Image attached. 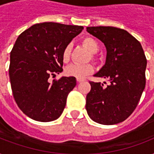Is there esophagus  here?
Returning <instances> with one entry per match:
<instances>
[{"mask_svg": "<svg viewBox=\"0 0 154 154\" xmlns=\"http://www.w3.org/2000/svg\"><path fill=\"white\" fill-rule=\"evenodd\" d=\"M83 81H84V79H79V78H77V82H83Z\"/></svg>", "mask_w": 154, "mask_h": 154, "instance_id": "1", "label": "esophagus"}]
</instances>
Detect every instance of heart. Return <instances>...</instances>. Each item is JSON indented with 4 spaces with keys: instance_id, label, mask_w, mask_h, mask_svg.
I'll return each mask as SVG.
<instances>
[{
    "instance_id": "heart-1",
    "label": "heart",
    "mask_w": 154,
    "mask_h": 154,
    "mask_svg": "<svg viewBox=\"0 0 154 154\" xmlns=\"http://www.w3.org/2000/svg\"><path fill=\"white\" fill-rule=\"evenodd\" d=\"M82 43L87 49H89L91 53H96L98 50V43L96 40L91 37H85L82 39ZM71 49L72 46L69 44L64 48L62 52V60L65 63L68 62L70 59V54H71ZM94 57V55H93ZM94 65L90 63L87 64H78V63H73L71 65H68L65 68V73L69 77H73L76 78L82 79L88 75L91 74L94 72Z\"/></svg>"
}]
</instances>
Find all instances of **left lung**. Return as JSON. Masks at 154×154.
Returning a JSON list of instances; mask_svg holds the SVG:
<instances>
[{
    "label": "left lung",
    "mask_w": 154,
    "mask_h": 154,
    "mask_svg": "<svg viewBox=\"0 0 154 154\" xmlns=\"http://www.w3.org/2000/svg\"><path fill=\"white\" fill-rule=\"evenodd\" d=\"M87 32L101 40L107 50L105 65L94 77L109 81L89 82L85 109L93 121L102 125L124 122L132 114L146 87L147 60L141 43L130 33L111 26L87 27Z\"/></svg>",
    "instance_id": "8db88e82"
}]
</instances>
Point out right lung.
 Here are the masks:
<instances>
[{"mask_svg":"<svg viewBox=\"0 0 154 154\" xmlns=\"http://www.w3.org/2000/svg\"><path fill=\"white\" fill-rule=\"evenodd\" d=\"M83 29L44 22L19 35L10 53L8 72L13 97L26 116L48 122L61 115L76 78L62 77L53 83L48 80L62 72L63 49Z\"/></svg>","mask_w":154,"mask_h":154,"instance_id":"obj_1","label":"right lung"}]
</instances>
